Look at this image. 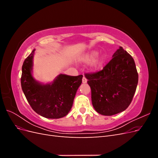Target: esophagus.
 <instances>
[{"mask_svg":"<svg viewBox=\"0 0 158 158\" xmlns=\"http://www.w3.org/2000/svg\"><path fill=\"white\" fill-rule=\"evenodd\" d=\"M82 82L84 83V84H85V83H87V79L85 78L84 76L83 77V78H82Z\"/></svg>","mask_w":158,"mask_h":158,"instance_id":"34e87169","label":"esophagus"}]
</instances>
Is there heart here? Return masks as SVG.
I'll return each mask as SVG.
<instances>
[{
    "label": "heart",
    "mask_w": 158,
    "mask_h": 158,
    "mask_svg": "<svg viewBox=\"0 0 158 158\" xmlns=\"http://www.w3.org/2000/svg\"><path fill=\"white\" fill-rule=\"evenodd\" d=\"M99 52L96 51H91L88 53L84 55L81 60L85 64H90L91 69L94 71H98L101 69L106 62V57L104 56H100L98 57Z\"/></svg>",
    "instance_id": "1"
}]
</instances>
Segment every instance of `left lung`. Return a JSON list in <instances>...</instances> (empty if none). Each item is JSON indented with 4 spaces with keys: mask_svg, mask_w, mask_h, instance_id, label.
Wrapping results in <instances>:
<instances>
[{
    "mask_svg": "<svg viewBox=\"0 0 158 158\" xmlns=\"http://www.w3.org/2000/svg\"><path fill=\"white\" fill-rule=\"evenodd\" d=\"M84 76L92 90L93 107L98 113L111 116L124 111L131 104L138 74L135 60L122 47L102 70Z\"/></svg>",
    "mask_w": 158,
    "mask_h": 158,
    "instance_id": "obj_1",
    "label": "left lung"
}]
</instances>
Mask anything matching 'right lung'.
<instances>
[{
    "mask_svg": "<svg viewBox=\"0 0 158 158\" xmlns=\"http://www.w3.org/2000/svg\"><path fill=\"white\" fill-rule=\"evenodd\" d=\"M35 51H32L22 65L21 85L23 92L33 111L40 115L47 118L65 117L73 107L83 76L60 74L51 82H39L33 76Z\"/></svg>",
    "mask_w": 158,
    "mask_h": 158,
    "instance_id": "1",
    "label": "right lung"
}]
</instances>
